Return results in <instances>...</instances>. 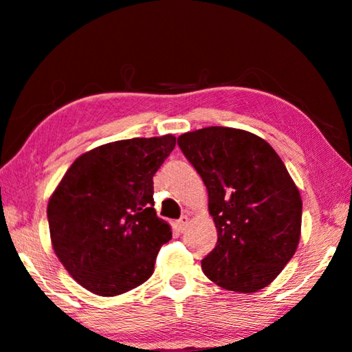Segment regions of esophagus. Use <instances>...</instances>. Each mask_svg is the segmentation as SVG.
I'll use <instances>...</instances> for the list:
<instances>
[{"mask_svg":"<svg viewBox=\"0 0 352 352\" xmlns=\"http://www.w3.org/2000/svg\"><path fill=\"white\" fill-rule=\"evenodd\" d=\"M187 223H188V217L187 216H181V219H177V221H176V228L179 232H184L186 227H187Z\"/></svg>","mask_w":352,"mask_h":352,"instance_id":"obj_1","label":"esophagus"}]
</instances>
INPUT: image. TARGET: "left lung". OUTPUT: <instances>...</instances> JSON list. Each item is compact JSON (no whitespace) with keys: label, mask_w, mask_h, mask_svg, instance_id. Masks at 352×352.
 Returning a JSON list of instances; mask_svg holds the SVG:
<instances>
[{"label":"left lung","mask_w":352,"mask_h":352,"mask_svg":"<svg viewBox=\"0 0 352 352\" xmlns=\"http://www.w3.org/2000/svg\"><path fill=\"white\" fill-rule=\"evenodd\" d=\"M201 176L217 244L201 261L212 283L241 294L267 287L294 257L302 198L286 165L249 131L206 126L177 138Z\"/></svg>","instance_id":"obj_1"}]
</instances>
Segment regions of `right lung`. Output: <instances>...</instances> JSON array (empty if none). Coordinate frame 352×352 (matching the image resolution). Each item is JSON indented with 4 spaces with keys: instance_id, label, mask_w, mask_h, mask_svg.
Wrapping results in <instances>:
<instances>
[{
    "instance_id": "right-lung-1",
    "label": "right lung",
    "mask_w": 352,
    "mask_h": 352,
    "mask_svg": "<svg viewBox=\"0 0 352 352\" xmlns=\"http://www.w3.org/2000/svg\"><path fill=\"white\" fill-rule=\"evenodd\" d=\"M176 146L173 135L122 140L73 162L47 205L52 248L80 286L114 297L154 273L171 227L157 217L152 177Z\"/></svg>"
}]
</instances>
